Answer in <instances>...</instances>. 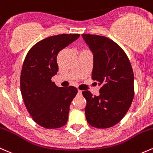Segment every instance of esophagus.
<instances>
[{"label":"esophagus","mask_w":153,"mask_h":153,"mask_svg":"<svg viewBox=\"0 0 153 153\" xmlns=\"http://www.w3.org/2000/svg\"><path fill=\"white\" fill-rule=\"evenodd\" d=\"M78 94L81 95V94H82V91H80V90H78Z\"/></svg>","instance_id":"obj_1"}]
</instances>
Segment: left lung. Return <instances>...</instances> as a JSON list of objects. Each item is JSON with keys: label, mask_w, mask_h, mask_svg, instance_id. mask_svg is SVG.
<instances>
[{"label": "left lung", "mask_w": 153, "mask_h": 153, "mask_svg": "<svg viewBox=\"0 0 153 153\" xmlns=\"http://www.w3.org/2000/svg\"><path fill=\"white\" fill-rule=\"evenodd\" d=\"M94 56L92 79L101 86L99 96L82 91L87 101V122L92 127L105 129L122 120L134 98V73L124 50L103 36L82 34ZM97 84V83H96Z\"/></svg>", "instance_id": "obj_1"}]
</instances>
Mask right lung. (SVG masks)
<instances>
[{
    "instance_id": "right-lung-1",
    "label": "right lung",
    "mask_w": 153,
    "mask_h": 153,
    "mask_svg": "<svg viewBox=\"0 0 153 153\" xmlns=\"http://www.w3.org/2000/svg\"><path fill=\"white\" fill-rule=\"evenodd\" d=\"M80 34H59L41 40L26 54L21 73V92L24 104L36 124L47 129L66 124L70 105L78 90L58 87L51 80L57 74L59 51L78 39Z\"/></svg>"
}]
</instances>
